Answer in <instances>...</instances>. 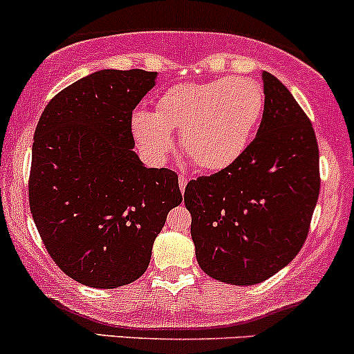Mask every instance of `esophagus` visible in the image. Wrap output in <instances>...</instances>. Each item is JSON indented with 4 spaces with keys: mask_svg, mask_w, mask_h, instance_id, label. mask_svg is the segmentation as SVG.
Wrapping results in <instances>:
<instances>
[{
    "mask_svg": "<svg viewBox=\"0 0 354 354\" xmlns=\"http://www.w3.org/2000/svg\"><path fill=\"white\" fill-rule=\"evenodd\" d=\"M178 183H180V189H181V193H185L186 185H188V178L183 176V174H180V178H178Z\"/></svg>",
    "mask_w": 354,
    "mask_h": 354,
    "instance_id": "1",
    "label": "esophagus"
}]
</instances>
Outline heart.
Returning a JSON list of instances; mask_svg holds the SVG:
<instances>
[{
    "instance_id": "heart-1",
    "label": "heart",
    "mask_w": 354,
    "mask_h": 354,
    "mask_svg": "<svg viewBox=\"0 0 354 354\" xmlns=\"http://www.w3.org/2000/svg\"><path fill=\"white\" fill-rule=\"evenodd\" d=\"M263 88L250 77H223L203 84H178L158 100L156 112L138 111L131 119L139 147L153 161L173 149V129L193 165L220 171L239 161L257 131Z\"/></svg>"
}]
</instances>
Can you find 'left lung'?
I'll use <instances>...</instances> for the list:
<instances>
[{"label": "left lung", "mask_w": 354, "mask_h": 354, "mask_svg": "<svg viewBox=\"0 0 354 354\" xmlns=\"http://www.w3.org/2000/svg\"><path fill=\"white\" fill-rule=\"evenodd\" d=\"M262 122L243 156L185 189L198 263L232 286L263 282L296 257L319 196L313 124L281 80L262 72Z\"/></svg>", "instance_id": "left-lung-1"}]
</instances>
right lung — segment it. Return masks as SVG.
I'll return each mask as SVG.
<instances>
[{
  "label": "right lung",
  "mask_w": 354,
  "mask_h": 354,
  "mask_svg": "<svg viewBox=\"0 0 354 354\" xmlns=\"http://www.w3.org/2000/svg\"><path fill=\"white\" fill-rule=\"evenodd\" d=\"M158 72L99 70L57 94L33 136L28 196L50 257L73 281L115 289L145 274L178 176L134 153L133 111Z\"/></svg>",
  "instance_id": "add662e5"
}]
</instances>
